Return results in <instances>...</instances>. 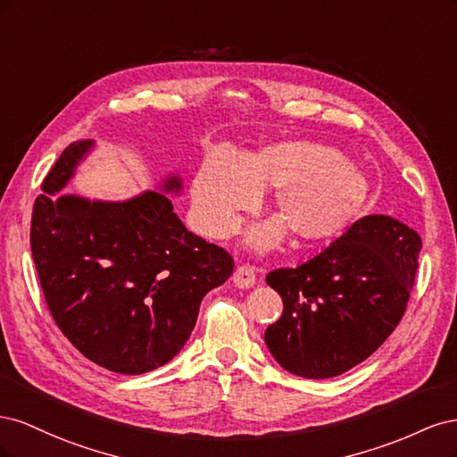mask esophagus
<instances>
[{"mask_svg":"<svg viewBox=\"0 0 457 457\" xmlns=\"http://www.w3.org/2000/svg\"><path fill=\"white\" fill-rule=\"evenodd\" d=\"M232 282H234V286L240 287V289L252 287L257 282L255 269L250 267V265H240L232 274Z\"/></svg>","mask_w":457,"mask_h":457,"instance_id":"obj_1","label":"esophagus"}]
</instances>
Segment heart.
Masks as SVG:
<instances>
[{"label":"heart","instance_id":"b5f03b06","mask_svg":"<svg viewBox=\"0 0 457 457\" xmlns=\"http://www.w3.org/2000/svg\"><path fill=\"white\" fill-rule=\"evenodd\" d=\"M276 188L274 210L282 220L255 228L250 242L270 247L286 227L301 245H320L349 227L368 196V179L339 150L311 141H282L252 154H212L192 183L200 228L227 237L238 215L259 204V190Z\"/></svg>","mask_w":457,"mask_h":457}]
</instances>
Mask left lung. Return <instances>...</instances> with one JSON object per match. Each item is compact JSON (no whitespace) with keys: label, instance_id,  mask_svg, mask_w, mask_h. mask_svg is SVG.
Listing matches in <instances>:
<instances>
[{"label":"left lung","instance_id":"1","mask_svg":"<svg viewBox=\"0 0 457 457\" xmlns=\"http://www.w3.org/2000/svg\"><path fill=\"white\" fill-rule=\"evenodd\" d=\"M420 234L389 215L358 219L324 252L267 284L284 301L265 343L286 371L336 378L364 362L403 318L416 278Z\"/></svg>","mask_w":457,"mask_h":457}]
</instances>
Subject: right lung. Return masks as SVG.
Wrapping results in <instances>:
<instances>
[{"mask_svg":"<svg viewBox=\"0 0 457 457\" xmlns=\"http://www.w3.org/2000/svg\"><path fill=\"white\" fill-rule=\"evenodd\" d=\"M93 141L68 145L34 204L30 245L53 320L74 347L110 371L137 376L168 364L196 326L200 303L225 284L232 257L192 234L162 190L126 202L59 195Z\"/></svg>","mask_w":457,"mask_h":457,"instance_id":"add662e5","label":"right lung"}]
</instances>
